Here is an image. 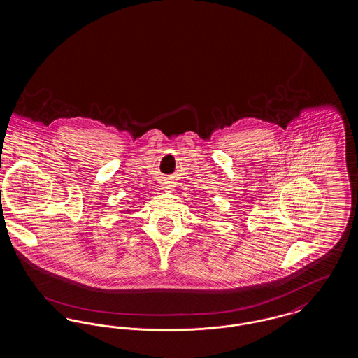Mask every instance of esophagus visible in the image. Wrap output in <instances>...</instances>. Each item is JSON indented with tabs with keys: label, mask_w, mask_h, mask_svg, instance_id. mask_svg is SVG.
<instances>
[{
	"label": "esophagus",
	"mask_w": 358,
	"mask_h": 358,
	"mask_svg": "<svg viewBox=\"0 0 358 358\" xmlns=\"http://www.w3.org/2000/svg\"><path fill=\"white\" fill-rule=\"evenodd\" d=\"M171 182H165V185H164V189H171Z\"/></svg>",
	"instance_id": "1"
}]
</instances>
